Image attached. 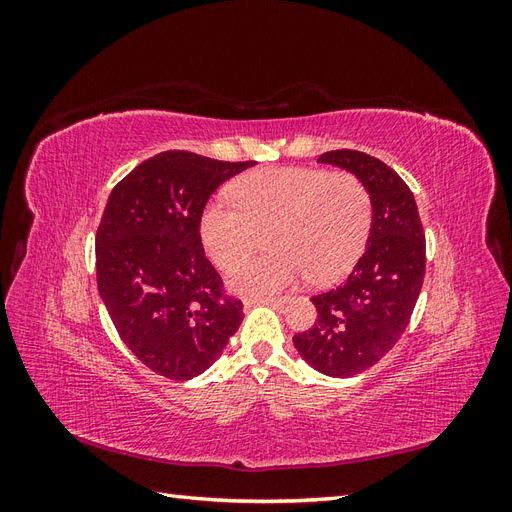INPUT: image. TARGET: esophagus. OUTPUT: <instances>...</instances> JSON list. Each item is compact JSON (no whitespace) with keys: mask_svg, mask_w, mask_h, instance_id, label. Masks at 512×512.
I'll return each mask as SVG.
<instances>
[{"mask_svg":"<svg viewBox=\"0 0 512 512\" xmlns=\"http://www.w3.org/2000/svg\"><path fill=\"white\" fill-rule=\"evenodd\" d=\"M256 303H267V305L280 307V305L288 303V297H256V299H245V305H256Z\"/></svg>","mask_w":512,"mask_h":512,"instance_id":"34e87169","label":"esophagus"}]
</instances>
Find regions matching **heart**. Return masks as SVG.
I'll list each match as a JSON object with an SVG mask.
<instances>
[{
  "instance_id": "b5f03b06",
  "label": "heart",
  "mask_w": 512,
  "mask_h": 512,
  "mask_svg": "<svg viewBox=\"0 0 512 512\" xmlns=\"http://www.w3.org/2000/svg\"><path fill=\"white\" fill-rule=\"evenodd\" d=\"M226 196L200 211V241L224 271L235 269L269 230L273 254L243 262L232 288L247 297H269L307 277L339 280L361 256L371 228L367 185L348 170L282 166L239 177Z\"/></svg>"
}]
</instances>
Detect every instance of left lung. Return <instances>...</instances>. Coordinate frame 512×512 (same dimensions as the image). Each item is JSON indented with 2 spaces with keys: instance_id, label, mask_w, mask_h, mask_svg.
<instances>
[{
  "instance_id": "8db88e82",
  "label": "left lung",
  "mask_w": 512,
  "mask_h": 512,
  "mask_svg": "<svg viewBox=\"0 0 512 512\" xmlns=\"http://www.w3.org/2000/svg\"><path fill=\"white\" fill-rule=\"evenodd\" d=\"M318 162L346 168L367 185L371 228L348 280L312 297L318 318L292 342L320 374L350 378L376 365L410 324L425 277V230L410 188L391 166L354 149L327 151Z\"/></svg>"
}]
</instances>
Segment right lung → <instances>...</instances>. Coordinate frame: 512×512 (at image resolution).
<instances>
[{
    "mask_svg": "<svg viewBox=\"0 0 512 512\" xmlns=\"http://www.w3.org/2000/svg\"><path fill=\"white\" fill-rule=\"evenodd\" d=\"M256 162L162 151L108 196L96 232L100 297L138 361L190 380L218 359L243 320L200 241V211L224 181Z\"/></svg>",
    "mask_w": 512,
    "mask_h": 512,
    "instance_id": "right-lung-1",
    "label": "right lung"
}]
</instances>
